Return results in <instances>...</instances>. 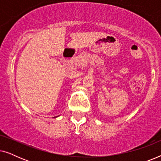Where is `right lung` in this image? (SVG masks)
I'll return each instance as SVG.
<instances>
[{"label":"right lung","instance_id":"obj_1","mask_svg":"<svg viewBox=\"0 0 161 161\" xmlns=\"http://www.w3.org/2000/svg\"><path fill=\"white\" fill-rule=\"evenodd\" d=\"M56 117H57V116H56ZM54 118H55V117H54Z\"/></svg>","mask_w":161,"mask_h":161}]
</instances>
